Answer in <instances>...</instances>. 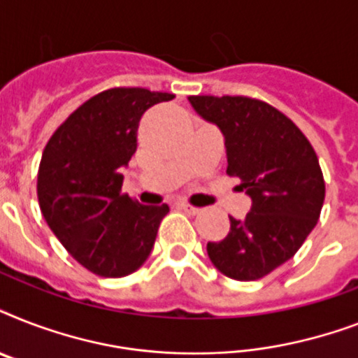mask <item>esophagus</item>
<instances>
[{
  "mask_svg": "<svg viewBox=\"0 0 358 358\" xmlns=\"http://www.w3.org/2000/svg\"><path fill=\"white\" fill-rule=\"evenodd\" d=\"M180 208H182V210H185V212L189 213V215H196V213L202 212L201 208L191 206V204H187V202H180Z\"/></svg>",
  "mask_w": 358,
  "mask_h": 358,
  "instance_id": "esophagus-1",
  "label": "esophagus"
}]
</instances>
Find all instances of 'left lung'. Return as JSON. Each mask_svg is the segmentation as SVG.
<instances>
[{
    "mask_svg": "<svg viewBox=\"0 0 358 358\" xmlns=\"http://www.w3.org/2000/svg\"><path fill=\"white\" fill-rule=\"evenodd\" d=\"M189 103L224 135L227 174L252 201L243 221L208 243V256L234 280H258L299 250L316 227L325 182L305 134L269 103L247 96H189Z\"/></svg>",
    "mask_w": 358,
    "mask_h": 358,
    "instance_id": "1",
    "label": "left lung"
}]
</instances>
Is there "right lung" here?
Wrapping results in <instances>:
<instances>
[{
	"mask_svg": "<svg viewBox=\"0 0 358 358\" xmlns=\"http://www.w3.org/2000/svg\"><path fill=\"white\" fill-rule=\"evenodd\" d=\"M173 98L141 87L108 89L81 103L42 152L36 178L42 215L94 275L126 277L154 247L169 206H145L122 193V167L137 150L143 113Z\"/></svg>",
	"mask_w": 358,
	"mask_h": 358,
	"instance_id": "1",
	"label": "right lung"
}]
</instances>
